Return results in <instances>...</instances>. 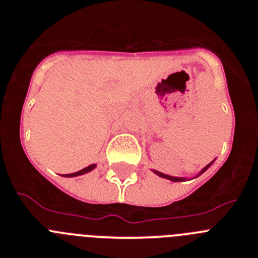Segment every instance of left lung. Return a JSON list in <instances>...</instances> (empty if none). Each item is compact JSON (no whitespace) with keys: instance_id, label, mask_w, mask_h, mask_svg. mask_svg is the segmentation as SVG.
<instances>
[{"instance_id":"8db88e82","label":"left lung","mask_w":258,"mask_h":258,"mask_svg":"<svg viewBox=\"0 0 258 258\" xmlns=\"http://www.w3.org/2000/svg\"><path fill=\"white\" fill-rule=\"evenodd\" d=\"M212 163H213V161H212ZM212 163L211 164H208V165L206 166V168H204V169L202 170V172L199 173V175L202 174V173H204L206 172L207 169H208L209 166L212 165ZM154 173H156L157 175H159V177H163V178H166V179H169V181H173V182H181V181H184V179L186 178H182V177H172V175H168V174H164V173H161V172H157V170H154Z\"/></svg>"}]
</instances>
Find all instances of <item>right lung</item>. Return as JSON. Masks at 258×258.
<instances>
[{
    "label": "right lung",
    "instance_id": "1",
    "mask_svg": "<svg viewBox=\"0 0 258 258\" xmlns=\"http://www.w3.org/2000/svg\"><path fill=\"white\" fill-rule=\"evenodd\" d=\"M95 168V164H92V165L86 166V168H84V169L79 170V172L76 173H71V174H66L64 177H77V175H81V174H85V173L90 172V170H93Z\"/></svg>",
    "mask_w": 258,
    "mask_h": 258
}]
</instances>
